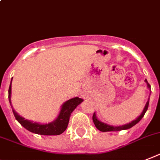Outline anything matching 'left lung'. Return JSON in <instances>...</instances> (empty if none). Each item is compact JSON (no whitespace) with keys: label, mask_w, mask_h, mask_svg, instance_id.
<instances>
[{"label":"left lung","mask_w":160,"mask_h":160,"mask_svg":"<svg viewBox=\"0 0 160 160\" xmlns=\"http://www.w3.org/2000/svg\"><path fill=\"white\" fill-rule=\"evenodd\" d=\"M145 81H146V82L147 83V87H148V88H150V85L149 84V82H147V80L146 79ZM149 101H150V98H149L148 101L146 102V106H145V109H144V110H143V112H142V114H141V115H140L139 117L137 118V119L134 120V121H132V122H130V123H128V124L122 125V126H118V127L109 126V125L105 124V123H104V122H101V121H99V120L97 119V118H96V113H93V116H92V120H93V122H94V124H95V126H96V128L98 129V130L101 131V132H115V131H121V130H125V129L131 128L132 127H133L134 125L137 124V122H139L140 120L143 118L144 115H145V113H146V110L148 109Z\"/></svg>","instance_id":"obj_1"}]
</instances>
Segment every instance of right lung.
<instances>
[{"label": "right lung", "instance_id": "obj_1", "mask_svg": "<svg viewBox=\"0 0 160 160\" xmlns=\"http://www.w3.org/2000/svg\"><path fill=\"white\" fill-rule=\"evenodd\" d=\"M10 96H11V82H10V88H9V96H8L10 104H11ZM82 101V99L78 98V97H75V98L70 99L69 101H66L64 105H62L61 110H60V113H59L58 118L54 122L48 123V124H39L37 122L28 121V120L20 117L14 109H13V113H14L17 121L23 128H25L31 132L45 136L59 135V134L64 132L67 128L71 113L76 109V107Z\"/></svg>", "mask_w": 160, "mask_h": 160}]
</instances>
